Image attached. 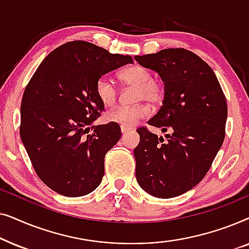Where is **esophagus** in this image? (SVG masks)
<instances>
[{
    "mask_svg": "<svg viewBox=\"0 0 249 249\" xmlns=\"http://www.w3.org/2000/svg\"><path fill=\"white\" fill-rule=\"evenodd\" d=\"M131 129L130 128H127V127H121V132L122 134H125V132H128V131H130Z\"/></svg>",
    "mask_w": 249,
    "mask_h": 249,
    "instance_id": "obj_1",
    "label": "esophagus"
}]
</instances>
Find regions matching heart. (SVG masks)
Instances as JSON below:
<instances>
[{
	"instance_id": "b5f03b06",
	"label": "heart",
	"mask_w": 249,
	"mask_h": 249,
	"mask_svg": "<svg viewBox=\"0 0 249 249\" xmlns=\"http://www.w3.org/2000/svg\"><path fill=\"white\" fill-rule=\"evenodd\" d=\"M119 78L124 86L136 88L135 102L147 101L158 104L163 98V87L160 81L153 79L152 71L142 66H132L122 70ZM96 94L105 107H112L118 98V90L107 77H101L96 83ZM151 114V107L141 103L134 107H118L108 112L107 120L121 127H134L139 120Z\"/></svg>"
}]
</instances>
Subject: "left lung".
<instances>
[{
    "label": "left lung",
    "instance_id": "8db88e82",
    "mask_svg": "<svg viewBox=\"0 0 249 249\" xmlns=\"http://www.w3.org/2000/svg\"><path fill=\"white\" fill-rule=\"evenodd\" d=\"M164 83V100L148 124L170 131L163 137L137 129L134 149L138 185L158 198H171L194 188L209 171L223 144L227 101L205 61L185 49L136 55Z\"/></svg>",
    "mask_w": 249,
    "mask_h": 249
}]
</instances>
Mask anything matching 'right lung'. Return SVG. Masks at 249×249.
I'll return each mask as SVG.
<instances>
[{
	"label": "right lung",
	"mask_w": 249,
	"mask_h": 249,
	"mask_svg": "<svg viewBox=\"0 0 249 249\" xmlns=\"http://www.w3.org/2000/svg\"><path fill=\"white\" fill-rule=\"evenodd\" d=\"M132 62L73 40L52 51L33 74L21 101L20 137L37 176L55 193L80 197L100 186L105 154L121 130L112 122L93 125L104 110L96 83Z\"/></svg>",
	"instance_id": "add662e5"
}]
</instances>
